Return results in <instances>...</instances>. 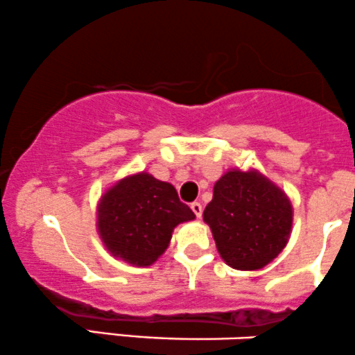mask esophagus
<instances>
[{"mask_svg":"<svg viewBox=\"0 0 355 355\" xmlns=\"http://www.w3.org/2000/svg\"><path fill=\"white\" fill-rule=\"evenodd\" d=\"M191 209H193L196 218H201L202 216V204L201 202H193L191 204Z\"/></svg>","mask_w":355,"mask_h":355,"instance_id":"1","label":"esophagus"}]
</instances>
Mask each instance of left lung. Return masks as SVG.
I'll return each mask as SVG.
<instances>
[{
	"mask_svg": "<svg viewBox=\"0 0 355 355\" xmlns=\"http://www.w3.org/2000/svg\"><path fill=\"white\" fill-rule=\"evenodd\" d=\"M202 216L220 257L239 270L261 269L276 259L293 226L289 199L254 171L224 174Z\"/></svg>",
	"mask_w": 355,
	"mask_h": 355,
	"instance_id": "obj_1",
	"label": "left lung"
}]
</instances>
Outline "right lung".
I'll return each instance as SVG.
<instances>
[{"label": "right lung", "mask_w": 355, "mask_h": 355, "mask_svg": "<svg viewBox=\"0 0 355 355\" xmlns=\"http://www.w3.org/2000/svg\"><path fill=\"white\" fill-rule=\"evenodd\" d=\"M169 182L139 173L112 186L98 206V229L112 256L135 266H151L169 245L173 229L193 220Z\"/></svg>", "instance_id": "add662e5"}]
</instances>
